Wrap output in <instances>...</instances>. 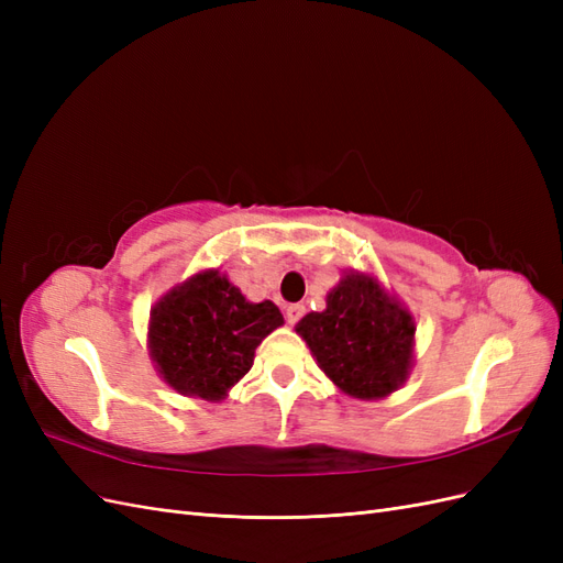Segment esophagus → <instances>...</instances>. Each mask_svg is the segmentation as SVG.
<instances>
[{
    "instance_id": "34e87169",
    "label": "esophagus",
    "mask_w": 563,
    "mask_h": 563,
    "mask_svg": "<svg viewBox=\"0 0 563 563\" xmlns=\"http://www.w3.org/2000/svg\"><path fill=\"white\" fill-rule=\"evenodd\" d=\"M302 314H305L302 305H288V308H286V321L291 323V327H294V323H296Z\"/></svg>"
}]
</instances>
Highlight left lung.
Segmentation results:
<instances>
[{
  "label": "left lung",
  "mask_w": 563,
  "mask_h": 563,
  "mask_svg": "<svg viewBox=\"0 0 563 563\" xmlns=\"http://www.w3.org/2000/svg\"><path fill=\"white\" fill-rule=\"evenodd\" d=\"M296 333L327 378L352 399L389 397L416 362V317L373 272H343L327 310L305 314Z\"/></svg>",
  "instance_id": "1"
}]
</instances>
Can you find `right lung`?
Instances as JSON below:
<instances>
[{"label":"right lung","mask_w":563,"mask_h":563,"mask_svg":"<svg viewBox=\"0 0 563 563\" xmlns=\"http://www.w3.org/2000/svg\"><path fill=\"white\" fill-rule=\"evenodd\" d=\"M282 323L272 300L251 302L220 269H199L152 305L147 352L178 395L223 401L251 371L255 347Z\"/></svg>","instance_id":"add662e5"}]
</instances>
